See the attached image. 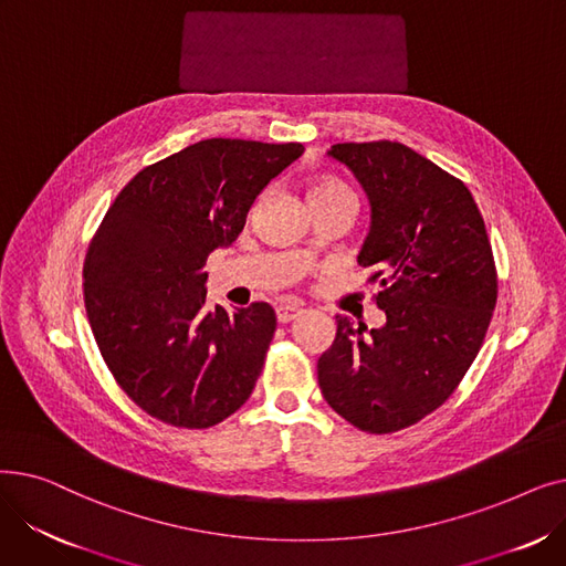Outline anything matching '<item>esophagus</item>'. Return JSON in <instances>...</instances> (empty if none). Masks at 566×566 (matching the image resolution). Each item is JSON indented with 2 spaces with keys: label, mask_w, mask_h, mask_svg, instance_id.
Segmentation results:
<instances>
[{
  "label": "esophagus",
  "mask_w": 566,
  "mask_h": 566,
  "mask_svg": "<svg viewBox=\"0 0 566 566\" xmlns=\"http://www.w3.org/2000/svg\"><path fill=\"white\" fill-rule=\"evenodd\" d=\"M301 314H303V310L295 307V305H280L277 307V321L280 323H291L293 318H298Z\"/></svg>",
  "instance_id": "1"
}]
</instances>
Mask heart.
Listing matches in <instances>:
<instances>
[{
    "label": "heart",
    "instance_id": "heart-1",
    "mask_svg": "<svg viewBox=\"0 0 566 566\" xmlns=\"http://www.w3.org/2000/svg\"><path fill=\"white\" fill-rule=\"evenodd\" d=\"M314 197H344V199L353 201L350 190L344 184L333 181V178H323V181H316L310 190V199H314Z\"/></svg>",
    "mask_w": 566,
    "mask_h": 566
}]
</instances>
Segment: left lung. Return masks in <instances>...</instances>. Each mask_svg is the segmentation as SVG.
Here are the masks:
<instances>
[{"label": "left lung", "mask_w": 566, "mask_h": 566, "mask_svg": "<svg viewBox=\"0 0 566 566\" xmlns=\"http://www.w3.org/2000/svg\"><path fill=\"white\" fill-rule=\"evenodd\" d=\"M369 201L358 263L374 268L380 328L337 314L318 388L369 433L420 422L448 401L478 358L497 298L486 227L470 190L399 142L335 144Z\"/></svg>", "instance_id": "1"}]
</instances>
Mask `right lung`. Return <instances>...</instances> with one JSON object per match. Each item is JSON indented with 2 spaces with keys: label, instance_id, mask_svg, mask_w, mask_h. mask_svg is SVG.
Here are the masks:
<instances>
[{
  "label": "right lung",
  "instance_id": "right-lung-1",
  "mask_svg": "<svg viewBox=\"0 0 566 566\" xmlns=\"http://www.w3.org/2000/svg\"><path fill=\"white\" fill-rule=\"evenodd\" d=\"M303 151L298 142L201 139L142 169L114 199L86 254L84 305L103 360L151 418L206 429L250 399L275 310H208L203 265Z\"/></svg>",
  "mask_w": 566,
  "mask_h": 566
}]
</instances>
